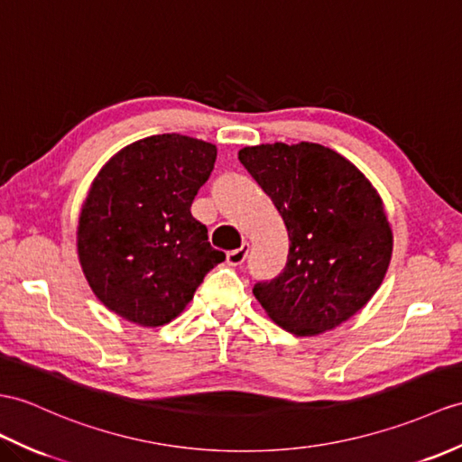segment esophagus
<instances>
[{
    "mask_svg": "<svg viewBox=\"0 0 462 462\" xmlns=\"http://www.w3.org/2000/svg\"><path fill=\"white\" fill-rule=\"evenodd\" d=\"M245 257H248V244H242V248H236L226 254V262L232 267H238L244 263Z\"/></svg>",
    "mask_w": 462,
    "mask_h": 462,
    "instance_id": "esophagus-1",
    "label": "esophagus"
}]
</instances>
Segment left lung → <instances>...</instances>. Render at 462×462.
I'll return each instance as SVG.
<instances>
[{
    "label": "left lung",
    "mask_w": 462,
    "mask_h": 462,
    "mask_svg": "<svg viewBox=\"0 0 462 462\" xmlns=\"http://www.w3.org/2000/svg\"><path fill=\"white\" fill-rule=\"evenodd\" d=\"M238 159L273 200L291 242L283 272L254 285L265 313L297 337L356 315L382 285L393 248L372 182L348 159L309 142L244 147Z\"/></svg>",
    "instance_id": "obj_1"
}]
</instances>
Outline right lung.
I'll return each mask as SVG.
<instances>
[{
	"mask_svg": "<svg viewBox=\"0 0 462 462\" xmlns=\"http://www.w3.org/2000/svg\"><path fill=\"white\" fill-rule=\"evenodd\" d=\"M214 161L217 145L163 134L124 147L94 179L79 218V260L116 315L142 327L171 323L226 260L190 214Z\"/></svg>",
	"mask_w": 462,
	"mask_h": 462,
	"instance_id": "1",
	"label": "right lung"
}]
</instances>
